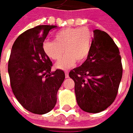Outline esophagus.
Returning <instances> with one entry per match:
<instances>
[{"label": "esophagus", "instance_id": "obj_1", "mask_svg": "<svg viewBox=\"0 0 133 133\" xmlns=\"http://www.w3.org/2000/svg\"><path fill=\"white\" fill-rule=\"evenodd\" d=\"M65 78H68L69 77V72L68 71V70H65Z\"/></svg>", "mask_w": 133, "mask_h": 133}]
</instances>
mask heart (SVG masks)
<instances>
[{
	"label": "heart",
	"mask_w": 133,
	"mask_h": 133,
	"mask_svg": "<svg viewBox=\"0 0 133 133\" xmlns=\"http://www.w3.org/2000/svg\"><path fill=\"white\" fill-rule=\"evenodd\" d=\"M92 34L86 28H67L55 35V41H45L43 45L45 53L53 61H59L64 50L66 54L56 64L61 69H66L77 63L83 62L89 55Z\"/></svg>",
	"instance_id": "b5f03b06"
}]
</instances>
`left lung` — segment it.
<instances>
[{"mask_svg":"<svg viewBox=\"0 0 133 133\" xmlns=\"http://www.w3.org/2000/svg\"><path fill=\"white\" fill-rule=\"evenodd\" d=\"M90 51L81 66L69 72L75 82L78 105L83 110L97 113L114 102L123 75L118 48L110 36L100 30L93 31Z\"/></svg>","mask_w":133,"mask_h":133,"instance_id":"left-lung-1","label":"left lung"}]
</instances>
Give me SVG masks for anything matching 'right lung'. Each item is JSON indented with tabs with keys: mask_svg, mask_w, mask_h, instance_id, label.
I'll list each match as a JSON object with an SVG mask.
<instances>
[{
	"mask_svg": "<svg viewBox=\"0 0 133 133\" xmlns=\"http://www.w3.org/2000/svg\"><path fill=\"white\" fill-rule=\"evenodd\" d=\"M55 25H42L19 35L12 47L8 61L10 86L21 105L38 115L52 110L57 102V92L65 80V72H51L52 62L43 45Z\"/></svg>",
	"mask_w": 133,
	"mask_h": 133,
	"instance_id": "1",
	"label": "right lung"
}]
</instances>
